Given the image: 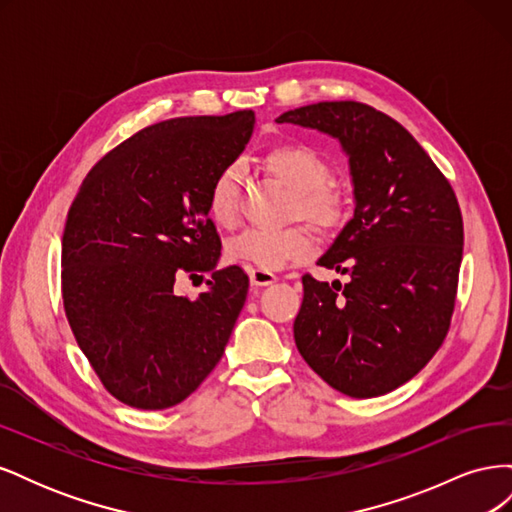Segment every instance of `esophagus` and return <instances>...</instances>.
I'll return each instance as SVG.
<instances>
[{"label":"esophagus","instance_id":"obj_1","mask_svg":"<svg viewBox=\"0 0 512 512\" xmlns=\"http://www.w3.org/2000/svg\"><path fill=\"white\" fill-rule=\"evenodd\" d=\"M250 280H252V286H269L273 284L277 277L271 273V271H265V269H252L250 271Z\"/></svg>","mask_w":512,"mask_h":512}]
</instances>
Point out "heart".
I'll return each mask as SVG.
<instances>
[{"label":"heart","instance_id":"1","mask_svg":"<svg viewBox=\"0 0 512 512\" xmlns=\"http://www.w3.org/2000/svg\"><path fill=\"white\" fill-rule=\"evenodd\" d=\"M267 173L292 192L288 220H305L322 235H333L350 218V200L337 181L329 179L331 168L320 153L303 143H282L271 147L262 158ZM241 185L235 170H222L209 190V213L220 226H235L239 220ZM314 232L303 224L286 228H250L228 243L235 260L277 271L288 260L312 254Z\"/></svg>","mask_w":512,"mask_h":512}]
</instances>
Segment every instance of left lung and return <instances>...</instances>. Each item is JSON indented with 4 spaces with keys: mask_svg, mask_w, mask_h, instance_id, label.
Returning <instances> with one entry per match:
<instances>
[{
    "mask_svg": "<svg viewBox=\"0 0 512 512\" xmlns=\"http://www.w3.org/2000/svg\"><path fill=\"white\" fill-rule=\"evenodd\" d=\"M275 121L335 136L356 198L354 218L318 260L350 282L303 275L294 342L339 393H391L431 361L451 327L463 256L457 196L414 136L374 106L318 102Z\"/></svg>",
    "mask_w": 512,
    "mask_h": 512,
    "instance_id": "8db88e82",
    "label": "left lung"
}]
</instances>
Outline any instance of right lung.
<instances>
[{
  "label": "right lung",
  "instance_id": "add662e5",
  "mask_svg": "<svg viewBox=\"0 0 512 512\" xmlns=\"http://www.w3.org/2000/svg\"><path fill=\"white\" fill-rule=\"evenodd\" d=\"M254 111L166 119L89 170L61 239L66 318L96 376L121 404L164 410L220 363L250 277L218 265L222 241L209 190L239 158ZM212 271L198 300L177 298L181 274Z\"/></svg>",
  "mask_w": 512,
  "mask_h": 512
}]
</instances>
